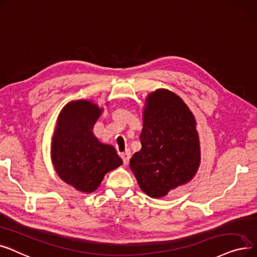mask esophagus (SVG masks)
Returning a JSON list of instances; mask_svg holds the SVG:
<instances>
[{
	"mask_svg": "<svg viewBox=\"0 0 257 257\" xmlns=\"http://www.w3.org/2000/svg\"><path fill=\"white\" fill-rule=\"evenodd\" d=\"M121 158H122V160H123V163H124L125 165H127L128 162H130V159H131V152H130V151H126L125 153L121 154Z\"/></svg>",
	"mask_w": 257,
	"mask_h": 257,
	"instance_id": "1",
	"label": "esophagus"
}]
</instances>
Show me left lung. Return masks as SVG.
I'll return each mask as SVG.
<instances>
[{
  "label": "left lung",
  "mask_w": 257,
  "mask_h": 257,
  "mask_svg": "<svg viewBox=\"0 0 257 257\" xmlns=\"http://www.w3.org/2000/svg\"><path fill=\"white\" fill-rule=\"evenodd\" d=\"M142 148L130 167L143 192L158 199L186 184L197 174L201 146L197 121L174 92L158 89L145 98Z\"/></svg>",
  "instance_id": "obj_1"
}]
</instances>
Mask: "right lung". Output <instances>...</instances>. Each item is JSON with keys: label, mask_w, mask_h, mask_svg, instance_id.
<instances>
[{"label": "right lung", "mask_w": 257, "mask_h": 257, "mask_svg": "<svg viewBox=\"0 0 257 257\" xmlns=\"http://www.w3.org/2000/svg\"><path fill=\"white\" fill-rule=\"evenodd\" d=\"M102 111L92 100L67 103L51 140V160L58 177L84 193L95 191L105 174L122 164L113 146L101 143L93 133Z\"/></svg>", "instance_id": "add662e5"}]
</instances>
